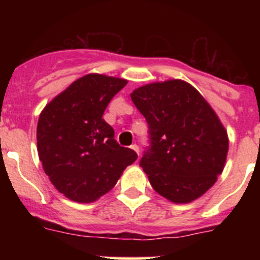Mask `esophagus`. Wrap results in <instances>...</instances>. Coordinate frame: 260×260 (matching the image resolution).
Segmentation results:
<instances>
[{"label": "esophagus", "instance_id": "obj_1", "mask_svg": "<svg viewBox=\"0 0 260 260\" xmlns=\"http://www.w3.org/2000/svg\"><path fill=\"white\" fill-rule=\"evenodd\" d=\"M131 148H132L135 152H137V154H140V147L136 145V143H135V145L131 146Z\"/></svg>", "mask_w": 260, "mask_h": 260}]
</instances>
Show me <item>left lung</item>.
Masks as SVG:
<instances>
[{"instance_id": "left-lung-1", "label": "left lung", "mask_w": 260, "mask_h": 260, "mask_svg": "<svg viewBox=\"0 0 260 260\" xmlns=\"http://www.w3.org/2000/svg\"><path fill=\"white\" fill-rule=\"evenodd\" d=\"M148 124L140 166L156 192L172 203L200 198L222 172L229 141L208 102L182 80L141 86L131 94Z\"/></svg>"}]
</instances>
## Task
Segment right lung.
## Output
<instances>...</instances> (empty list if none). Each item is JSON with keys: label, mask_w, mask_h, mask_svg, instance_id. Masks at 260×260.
<instances>
[{"label": "right lung", "mask_w": 260, "mask_h": 260, "mask_svg": "<svg viewBox=\"0 0 260 260\" xmlns=\"http://www.w3.org/2000/svg\"><path fill=\"white\" fill-rule=\"evenodd\" d=\"M127 80L89 74L55 96L38 123V151L45 174L68 199L91 203L114 187L137 159L119 146L103 119L112 98Z\"/></svg>", "instance_id": "right-lung-1"}]
</instances>
